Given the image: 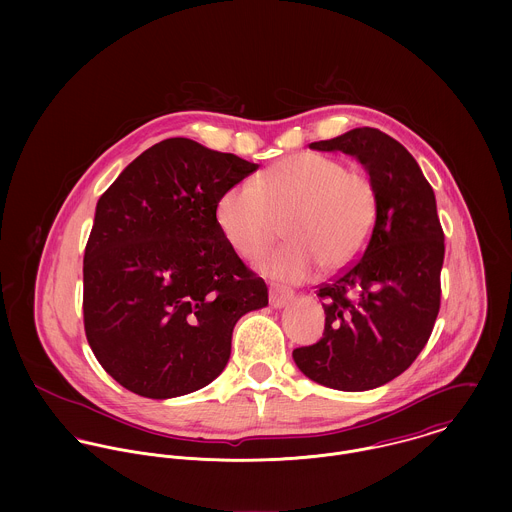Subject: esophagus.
I'll list each match as a JSON object with an SVG mask.
<instances>
[{"label":"esophagus","mask_w":512,"mask_h":512,"mask_svg":"<svg viewBox=\"0 0 512 512\" xmlns=\"http://www.w3.org/2000/svg\"><path fill=\"white\" fill-rule=\"evenodd\" d=\"M292 297L293 292H290V290H284V288H278V286L270 288V305L276 307V309L288 305L292 301Z\"/></svg>","instance_id":"obj_1"}]
</instances>
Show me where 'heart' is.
<instances>
[{"label": "heart", "instance_id": "1", "mask_svg": "<svg viewBox=\"0 0 512 512\" xmlns=\"http://www.w3.org/2000/svg\"><path fill=\"white\" fill-rule=\"evenodd\" d=\"M378 219V193L365 173L323 153H295L240 181L217 203V224L234 252L260 258L284 222L286 246L262 260L278 282H303L319 266L341 272L365 252Z\"/></svg>", "mask_w": 512, "mask_h": 512}]
</instances>
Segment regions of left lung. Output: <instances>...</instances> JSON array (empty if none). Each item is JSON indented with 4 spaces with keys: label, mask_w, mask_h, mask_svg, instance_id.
<instances>
[{
    "label": "left lung",
    "mask_w": 512,
    "mask_h": 512,
    "mask_svg": "<svg viewBox=\"0 0 512 512\" xmlns=\"http://www.w3.org/2000/svg\"><path fill=\"white\" fill-rule=\"evenodd\" d=\"M353 155L378 193V219L361 258L317 295L325 331L293 351L297 368L317 384L363 392L416 361L439 311L443 230L436 195L410 151L376 128L309 144Z\"/></svg>",
    "instance_id": "1"
}]
</instances>
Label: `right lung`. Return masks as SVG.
I'll use <instances>...</instances> for the list:
<instances>
[{
  "label": "right lung",
  "instance_id": "right-lung-1",
  "mask_svg": "<svg viewBox=\"0 0 512 512\" xmlns=\"http://www.w3.org/2000/svg\"><path fill=\"white\" fill-rule=\"evenodd\" d=\"M258 169L187 138L146 149L98 199L84 250V331L102 368L165 400L211 384L236 321L268 305L217 224L220 195Z\"/></svg>",
  "mask_w": 512,
  "mask_h": 512
}]
</instances>
